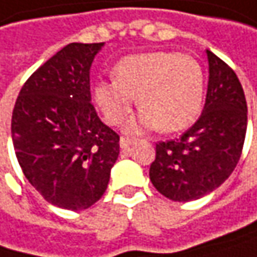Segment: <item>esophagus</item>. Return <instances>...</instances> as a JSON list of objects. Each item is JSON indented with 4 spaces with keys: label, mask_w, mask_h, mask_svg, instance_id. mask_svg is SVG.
<instances>
[{
    "label": "esophagus",
    "mask_w": 257,
    "mask_h": 257,
    "mask_svg": "<svg viewBox=\"0 0 257 257\" xmlns=\"http://www.w3.org/2000/svg\"><path fill=\"white\" fill-rule=\"evenodd\" d=\"M119 144H120L122 149H128L131 144H134V140H132V138H128V137H122L120 141H119Z\"/></svg>",
    "instance_id": "34e87169"
}]
</instances>
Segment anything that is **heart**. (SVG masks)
I'll return each instance as SVG.
<instances>
[{
  "label": "heart",
  "mask_w": 257,
  "mask_h": 257,
  "mask_svg": "<svg viewBox=\"0 0 257 257\" xmlns=\"http://www.w3.org/2000/svg\"><path fill=\"white\" fill-rule=\"evenodd\" d=\"M114 79L100 81L94 98L110 125H120L131 113L135 95L143 110L129 131L157 128L176 132L198 117L204 100V73L197 60L175 51L126 56L113 69Z\"/></svg>",
  "instance_id": "b5f03b06"
}]
</instances>
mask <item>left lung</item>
I'll return each instance as SVG.
<instances>
[{"label": "left lung", "instance_id": "8db88e82", "mask_svg": "<svg viewBox=\"0 0 257 257\" xmlns=\"http://www.w3.org/2000/svg\"><path fill=\"white\" fill-rule=\"evenodd\" d=\"M206 103L198 120L178 140L156 144L150 179L174 201H191L216 190L235 169L244 146L247 104L235 72L212 51Z\"/></svg>", "mask_w": 257, "mask_h": 257}]
</instances>
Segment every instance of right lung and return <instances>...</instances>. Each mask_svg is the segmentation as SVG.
I'll list each match as a JSON object with an SVG mask.
<instances>
[{
	"label": "right lung",
	"mask_w": 257,
	"mask_h": 257,
	"mask_svg": "<svg viewBox=\"0 0 257 257\" xmlns=\"http://www.w3.org/2000/svg\"><path fill=\"white\" fill-rule=\"evenodd\" d=\"M104 42H72L25 82L12 138L28 181L48 203L83 210L104 194L119 156V135L91 104L89 69Z\"/></svg>",
	"instance_id": "obj_1"
}]
</instances>
